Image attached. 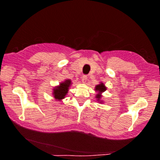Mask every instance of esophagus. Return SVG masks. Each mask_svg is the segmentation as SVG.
Wrapping results in <instances>:
<instances>
[{
	"label": "esophagus",
	"mask_w": 160,
	"mask_h": 160,
	"mask_svg": "<svg viewBox=\"0 0 160 160\" xmlns=\"http://www.w3.org/2000/svg\"><path fill=\"white\" fill-rule=\"evenodd\" d=\"M81 80H82V81H83V83H86V81H87V77L86 75H83V77H81Z\"/></svg>",
	"instance_id": "1"
}]
</instances>
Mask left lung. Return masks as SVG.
I'll list each match as a JSON object with an SVG mask.
<instances>
[{
	"instance_id": "1",
	"label": "left lung",
	"mask_w": 160,
	"mask_h": 160,
	"mask_svg": "<svg viewBox=\"0 0 160 160\" xmlns=\"http://www.w3.org/2000/svg\"><path fill=\"white\" fill-rule=\"evenodd\" d=\"M96 90H97V91H99V92H100V93H101V92H103V91H105L106 90V87L105 86L103 85V83H100V84H99V85H97V87H96ZM97 99H100V97H101V95H100V94H97Z\"/></svg>"
}]
</instances>
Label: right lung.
<instances>
[{"label":"right lung","instance_id":"add662e5","mask_svg":"<svg viewBox=\"0 0 160 160\" xmlns=\"http://www.w3.org/2000/svg\"><path fill=\"white\" fill-rule=\"evenodd\" d=\"M70 84H71V81L70 80H67L66 81L60 83L59 87H55L53 93L55 99L60 100L64 98V97L68 92L69 87H70Z\"/></svg>","mask_w":160,"mask_h":160}]
</instances>
